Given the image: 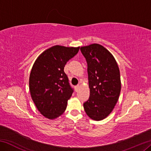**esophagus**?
<instances>
[{
    "label": "esophagus",
    "instance_id": "esophagus-1",
    "mask_svg": "<svg viewBox=\"0 0 151 151\" xmlns=\"http://www.w3.org/2000/svg\"><path fill=\"white\" fill-rule=\"evenodd\" d=\"M78 88H79V86H78V85L75 86V90H76V91H77L78 90Z\"/></svg>",
    "mask_w": 151,
    "mask_h": 151
}]
</instances>
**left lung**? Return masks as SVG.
Wrapping results in <instances>:
<instances>
[{
	"instance_id": "obj_1",
	"label": "left lung",
	"mask_w": 151,
	"mask_h": 151,
	"mask_svg": "<svg viewBox=\"0 0 151 151\" xmlns=\"http://www.w3.org/2000/svg\"><path fill=\"white\" fill-rule=\"evenodd\" d=\"M87 63L90 97L83 104L87 115L94 121L108 116L119 100L121 76L115 58L103 46L92 44L81 47Z\"/></svg>"
}]
</instances>
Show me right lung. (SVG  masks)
Returning <instances> with one entry per match:
<instances>
[{"mask_svg":"<svg viewBox=\"0 0 151 151\" xmlns=\"http://www.w3.org/2000/svg\"><path fill=\"white\" fill-rule=\"evenodd\" d=\"M79 48L53 46L41 53L32 66L29 77L30 95L38 111L46 118H57L66 110L73 89L64 67Z\"/></svg>","mask_w":151,"mask_h":151,"instance_id":"obj_1","label":"right lung"}]
</instances>
